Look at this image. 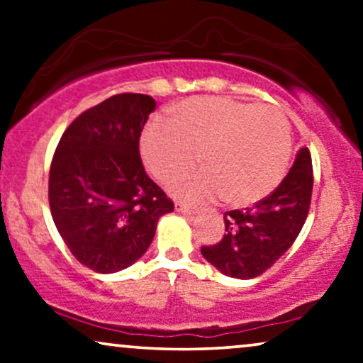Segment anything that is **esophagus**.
<instances>
[{"mask_svg":"<svg viewBox=\"0 0 363 363\" xmlns=\"http://www.w3.org/2000/svg\"><path fill=\"white\" fill-rule=\"evenodd\" d=\"M176 211H179V213H189V215H193L194 213V210L193 208H191L189 205H186V203H182V201H176Z\"/></svg>","mask_w":363,"mask_h":363,"instance_id":"1","label":"esophagus"}]
</instances>
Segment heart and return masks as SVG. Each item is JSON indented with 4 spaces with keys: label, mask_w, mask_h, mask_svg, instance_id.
<instances>
[{
    "label": "heart",
    "mask_w": 363,
    "mask_h": 363,
    "mask_svg": "<svg viewBox=\"0 0 363 363\" xmlns=\"http://www.w3.org/2000/svg\"><path fill=\"white\" fill-rule=\"evenodd\" d=\"M207 167L178 175L197 160ZM141 155L158 181L189 203L223 199L249 206L280 186L291 155V133L274 107L228 97H194L174 109V121L153 119L141 136Z\"/></svg>",
    "instance_id": "1"
}]
</instances>
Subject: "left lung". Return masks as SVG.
Segmentation results:
<instances>
[{
	"label": "left lung",
	"mask_w": 363,
	"mask_h": 363,
	"mask_svg": "<svg viewBox=\"0 0 363 363\" xmlns=\"http://www.w3.org/2000/svg\"><path fill=\"white\" fill-rule=\"evenodd\" d=\"M312 158L301 148L290 172L268 198L244 211L223 215L220 242L203 245L201 254L218 272L232 278H256L269 269L301 234L311 208Z\"/></svg>",
	"instance_id": "8db88e82"
}]
</instances>
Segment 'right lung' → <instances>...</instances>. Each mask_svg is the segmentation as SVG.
<instances>
[{
  "label": "right lung",
  "mask_w": 363,
  "mask_h": 363,
  "mask_svg": "<svg viewBox=\"0 0 363 363\" xmlns=\"http://www.w3.org/2000/svg\"><path fill=\"white\" fill-rule=\"evenodd\" d=\"M155 101L118 94L82 112L62 133L49 206L57 232L83 266L116 273L140 259L174 201L145 172L140 136Z\"/></svg>",
  "instance_id": "add662e5"
}]
</instances>
